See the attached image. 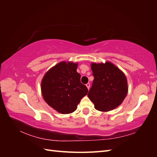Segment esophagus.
<instances>
[{
  "mask_svg": "<svg viewBox=\"0 0 157 157\" xmlns=\"http://www.w3.org/2000/svg\"><path fill=\"white\" fill-rule=\"evenodd\" d=\"M86 87L88 88V89L89 90V89H90V83H87V84H86Z\"/></svg>",
  "mask_w": 157,
  "mask_h": 157,
  "instance_id": "1",
  "label": "esophagus"
}]
</instances>
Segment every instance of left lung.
<instances>
[{
	"mask_svg": "<svg viewBox=\"0 0 157 157\" xmlns=\"http://www.w3.org/2000/svg\"><path fill=\"white\" fill-rule=\"evenodd\" d=\"M94 80L88 96L96 109L109 111L120 105L128 92L124 74L110 62L92 63Z\"/></svg>",
	"mask_w": 157,
	"mask_h": 157,
	"instance_id": "left-lung-1",
	"label": "left lung"
}]
</instances>
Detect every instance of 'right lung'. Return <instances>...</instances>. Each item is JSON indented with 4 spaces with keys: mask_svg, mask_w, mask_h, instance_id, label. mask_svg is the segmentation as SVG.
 Listing matches in <instances>:
<instances>
[{
    "mask_svg": "<svg viewBox=\"0 0 157 157\" xmlns=\"http://www.w3.org/2000/svg\"><path fill=\"white\" fill-rule=\"evenodd\" d=\"M77 63L61 62L47 72L42 80L41 90L45 101L61 114L74 112L87 87L80 82Z\"/></svg>",
    "mask_w": 157,
    "mask_h": 157,
    "instance_id": "add662e5",
    "label": "right lung"
}]
</instances>
